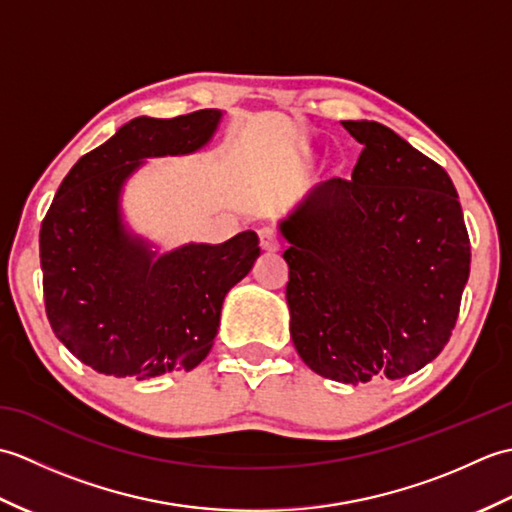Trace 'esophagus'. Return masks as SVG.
Masks as SVG:
<instances>
[{"mask_svg":"<svg viewBox=\"0 0 512 512\" xmlns=\"http://www.w3.org/2000/svg\"><path fill=\"white\" fill-rule=\"evenodd\" d=\"M259 244H262V248L268 250V253H275V250H279L281 239H279L275 228H270V226L259 228Z\"/></svg>","mask_w":512,"mask_h":512,"instance_id":"34e87169","label":"esophagus"}]
</instances>
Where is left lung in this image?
<instances>
[{"label":"left lung","instance_id":"left-lung-1","mask_svg":"<svg viewBox=\"0 0 512 512\" xmlns=\"http://www.w3.org/2000/svg\"><path fill=\"white\" fill-rule=\"evenodd\" d=\"M363 151L279 222L301 361L345 385L418 372L449 343L471 244L449 173L394 129L343 121Z\"/></svg>","mask_w":512,"mask_h":512}]
</instances>
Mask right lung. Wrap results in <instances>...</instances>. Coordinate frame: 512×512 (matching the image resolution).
<instances>
[{
	"mask_svg": "<svg viewBox=\"0 0 512 512\" xmlns=\"http://www.w3.org/2000/svg\"><path fill=\"white\" fill-rule=\"evenodd\" d=\"M220 110L138 116L63 178L41 222L43 299L52 332L105 376L191 372L211 352L226 292L259 257L255 231L169 253L123 220L127 180L147 158L187 156L217 132Z\"/></svg>",
	"mask_w": 512,
	"mask_h": 512,
	"instance_id": "right-lung-1",
	"label": "right lung"
}]
</instances>
